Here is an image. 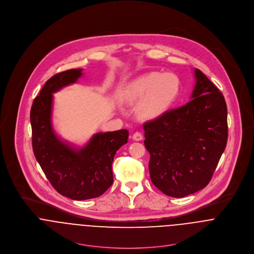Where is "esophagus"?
Returning a JSON list of instances; mask_svg holds the SVG:
<instances>
[{"label": "esophagus", "instance_id": "34e87169", "mask_svg": "<svg viewBox=\"0 0 254 254\" xmlns=\"http://www.w3.org/2000/svg\"><path fill=\"white\" fill-rule=\"evenodd\" d=\"M132 138H133L134 141H142L143 140V135L140 132H136V133L133 134Z\"/></svg>", "mask_w": 254, "mask_h": 254}]
</instances>
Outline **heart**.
<instances>
[{
  "instance_id": "obj_1",
  "label": "heart",
  "mask_w": 254,
  "mask_h": 254,
  "mask_svg": "<svg viewBox=\"0 0 254 254\" xmlns=\"http://www.w3.org/2000/svg\"><path fill=\"white\" fill-rule=\"evenodd\" d=\"M180 89L178 77L173 73L150 71L134 79L124 90L123 100L136 104L137 114L143 119L161 116L175 101Z\"/></svg>"
}]
</instances>
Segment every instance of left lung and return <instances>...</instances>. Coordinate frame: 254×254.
Instances as JSON below:
<instances>
[{
  "instance_id": "1",
  "label": "left lung",
  "mask_w": 254,
  "mask_h": 254,
  "mask_svg": "<svg viewBox=\"0 0 254 254\" xmlns=\"http://www.w3.org/2000/svg\"><path fill=\"white\" fill-rule=\"evenodd\" d=\"M190 101L145 122L152 184L164 194L184 197L205 188L228 140L227 106L217 87L199 69Z\"/></svg>"
}]
</instances>
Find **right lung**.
Listing matches in <instances>:
<instances>
[{
	"mask_svg": "<svg viewBox=\"0 0 254 254\" xmlns=\"http://www.w3.org/2000/svg\"><path fill=\"white\" fill-rule=\"evenodd\" d=\"M82 69H69L51 77L32 104L30 122L34 155L52 186L64 196L84 200L102 195L113 183L112 161L128 142L126 129L97 133L77 148L62 141L52 124L53 94L77 82Z\"/></svg>",
	"mask_w": 254,
	"mask_h": 254,
	"instance_id": "obj_1",
	"label": "right lung"
}]
</instances>
